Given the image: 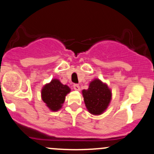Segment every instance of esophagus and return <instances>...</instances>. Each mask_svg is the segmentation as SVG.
I'll return each instance as SVG.
<instances>
[{
  "label": "esophagus",
  "instance_id": "34e87169",
  "mask_svg": "<svg viewBox=\"0 0 154 154\" xmlns=\"http://www.w3.org/2000/svg\"><path fill=\"white\" fill-rule=\"evenodd\" d=\"M73 89L76 91H80V87H79V84H74Z\"/></svg>",
  "mask_w": 154,
  "mask_h": 154
}]
</instances>
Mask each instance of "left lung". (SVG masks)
<instances>
[{"label": "left lung", "instance_id": "1", "mask_svg": "<svg viewBox=\"0 0 154 154\" xmlns=\"http://www.w3.org/2000/svg\"><path fill=\"white\" fill-rule=\"evenodd\" d=\"M82 94L87 110L95 115H101L112 99V91L107 84L97 79L92 81L89 88L82 90Z\"/></svg>", "mask_w": 154, "mask_h": 154}]
</instances>
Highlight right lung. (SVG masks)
Here are the masks:
<instances>
[{"label": "right lung", "instance_id": "1", "mask_svg": "<svg viewBox=\"0 0 154 154\" xmlns=\"http://www.w3.org/2000/svg\"><path fill=\"white\" fill-rule=\"evenodd\" d=\"M70 92L68 86L64 85L57 79H53L42 88V99L46 106L53 112H57L62 106L65 96Z\"/></svg>", "mask_w": 154, "mask_h": 154}]
</instances>
